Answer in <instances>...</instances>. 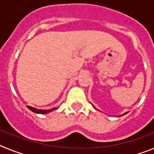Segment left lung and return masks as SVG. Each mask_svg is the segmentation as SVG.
<instances>
[{"label": "left lung", "instance_id": "1", "mask_svg": "<svg viewBox=\"0 0 154 154\" xmlns=\"http://www.w3.org/2000/svg\"><path fill=\"white\" fill-rule=\"evenodd\" d=\"M93 107H94V109H96V107L94 106H93ZM97 110H98V111H100V110H99V109H97ZM126 113H127V112H125V113H123V115H121V116H123V115H125V114H126Z\"/></svg>", "mask_w": 154, "mask_h": 154}]
</instances>
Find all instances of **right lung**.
I'll return each instance as SVG.
<instances>
[{"label":"right lung","instance_id":"obj_1","mask_svg":"<svg viewBox=\"0 0 154 154\" xmlns=\"http://www.w3.org/2000/svg\"><path fill=\"white\" fill-rule=\"evenodd\" d=\"M27 107H28V108L30 110H31L32 112H35V113H38V114H47V113H48V112H52V111H54V110H55V109H58L56 107V108L50 109L42 110V109H38L34 108V107H32V106H27Z\"/></svg>","mask_w":154,"mask_h":154}]
</instances>
